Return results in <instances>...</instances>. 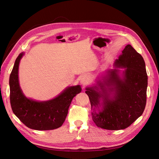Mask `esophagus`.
<instances>
[{"label": "esophagus", "instance_id": "34e87169", "mask_svg": "<svg viewBox=\"0 0 159 159\" xmlns=\"http://www.w3.org/2000/svg\"><path fill=\"white\" fill-rule=\"evenodd\" d=\"M90 81V76L88 74H84L81 78V83L84 85H87Z\"/></svg>", "mask_w": 159, "mask_h": 159}]
</instances>
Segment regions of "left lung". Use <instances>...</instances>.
Returning <instances> with one entry per match:
<instances>
[{
    "instance_id": "8db88e82",
    "label": "left lung",
    "mask_w": 159,
    "mask_h": 159,
    "mask_svg": "<svg viewBox=\"0 0 159 159\" xmlns=\"http://www.w3.org/2000/svg\"><path fill=\"white\" fill-rule=\"evenodd\" d=\"M119 67L126 68L123 79L118 75ZM147 80L143 57L131 45H127L115 61V68L107 71V75L98 80L96 85L86 88L96 125L121 130L135 121L145 108ZM112 91H115L114 97L110 98L109 93ZM101 98L104 101L103 109L97 111Z\"/></svg>"
}]
</instances>
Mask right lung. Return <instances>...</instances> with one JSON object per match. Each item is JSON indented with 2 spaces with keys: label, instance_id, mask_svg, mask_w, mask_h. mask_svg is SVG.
<instances>
[{
  "label": "right lung",
  "instance_id": "add662e5",
  "mask_svg": "<svg viewBox=\"0 0 159 159\" xmlns=\"http://www.w3.org/2000/svg\"><path fill=\"white\" fill-rule=\"evenodd\" d=\"M24 53L14 63L10 75V101L13 113L26 127L32 129L52 130L59 128L65 121L71 102L81 92L80 85L71 86L56 98L38 102L26 98L18 82V66Z\"/></svg>",
  "mask_w": 159,
  "mask_h": 159
}]
</instances>
